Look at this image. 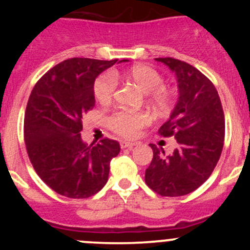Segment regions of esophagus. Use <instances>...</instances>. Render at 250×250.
Returning a JSON list of instances; mask_svg holds the SVG:
<instances>
[{
    "instance_id": "esophagus-1",
    "label": "esophagus",
    "mask_w": 250,
    "mask_h": 250,
    "mask_svg": "<svg viewBox=\"0 0 250 250\" xmlns=\"http://www.w3.org/2000/svg\"><path fill=\"white\" fill-rule=\"evenodd\" d=\"M135 145H137V144L130 143V141H121V148H128V150H132Z\"/></svg>"
}]
</instances>
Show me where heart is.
Here are the masks:
<instances>
[{
    "label": "heart",
    "instance_id": "obj_1",
    "mask_svg": "<svg viewBox=\"0 0 250 250\" xmlns=\"http://www.w3.org/2000/svg\"><path fill=\"white\" fill-rule=\"evenodd\" d=\"M127 77L146 94L153 93L152 98L158 103L167 99V93L163 89L162 75L153 67L139 65L127 72ZM117 88V78L112 71L100 75L94 83L95 99L100 104H109L115 95ZM150 117L145 112H130V111H116L109 117V127L117 134L125 138H132L138 134L141 127L148 123Z\"/></svg>",
    "mask_w": 250,
    "mask_h": 250
}]
</instances>
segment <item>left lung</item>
<instances>
[{
	"mask_svg": "<svg viewBox=\"0 0 250 250\" xmlns=\"http://www.w3.org/2000/svg\"><path fill=\"white\" fill-rule=\"evenodd\" d=\"M175 72L179 98L169 120L158 133L174 137L178 147L166 156L150 144L153 158L145 183L161 196L178 197L192 192L210 176L224 146L225 117L218 90L200 70L174 58H156Z\"/></svg>",
	"mask_w": 250,
	"mask_h": 250,
	"instance_id": "8db88e82",
	"label": "left lung"
}]
</instances>
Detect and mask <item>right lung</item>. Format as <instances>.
Instances as JSON below:
<instances>
[{
    "instance_id": "1",
    "label": "right lung",
    "mask_w": 250,
    "mask_h": 250,
    "mask_svg": "<svg viewBox=\"0 0 250 250\" xmlns=\"http://www.w3.org/2000/svg\"><path fill=\"white\" fill-rule=\"evenodd\" d=\"M117 60L72 58L50 69L35 84L24 120V139L32 167L59 195L88 198L106 184L120 144L83 143L82 115L95 105L94 82ZM128 62L121 60L118 62Z\"/></svg>"
}]
</instances>
